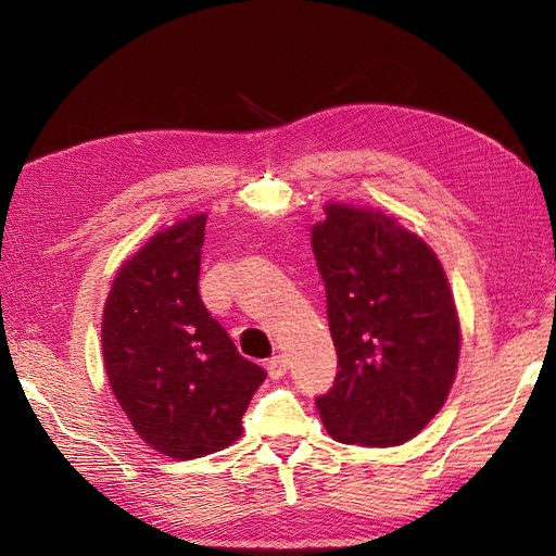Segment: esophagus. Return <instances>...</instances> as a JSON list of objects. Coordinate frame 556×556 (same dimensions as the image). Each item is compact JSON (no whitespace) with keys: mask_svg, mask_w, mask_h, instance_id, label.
Masks as SVG:
<instances>
[{"mask_svg":"<svg viewBox=\"0 0 556 556\" xmlns=\"http://www.w3.org/2000/svg\"><path fill=\"white\" fill-rule=\"evenodd\" d=\"M266 374L271 380H280L285 374H288V359L282 355H276L266 362Z\"/></svg>","mask_w":556,"mask_h":556,"instance_id":"1","label":"esophagus"}]
</instances>
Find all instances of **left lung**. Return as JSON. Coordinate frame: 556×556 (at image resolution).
<instances>
[{
  "label": "left lung",
  "instance_id": "1",
  "mask_svg": "<svg viewBox=\"0 0 556 556\" xmlns=\"http://www.w3.org/2000/svg\"><path fill=\"white\" fill-rule=\"evenodd\" d=\"M339 374L315 406L341 443L401 445L443 408L459 319L441 262L376 211L331 204L311 229Z\"/></svg>",
  "mask_w": 556,
  "mask_h": 556
}]
</instances>
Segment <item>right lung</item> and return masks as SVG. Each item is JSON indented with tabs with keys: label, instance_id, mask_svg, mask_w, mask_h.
<instances>
[{
	"label": "right lung",
	"instance_id": "1",
	"mask_svg": "<svg viewBox=\"0 0 556 556\" xmlns=\"http://www.w3.org/2000/svg\"><path fill=\"white\" fill-rule=\"evenodd\" d=\"M206 215L155 233L117 271L102 319L111 390L157 452L197 459L239 439L266 374L239 355L199 294Z\"/></svg>",
	"mask_w": 556,
	"mask_h": 556
}]
</instances>
